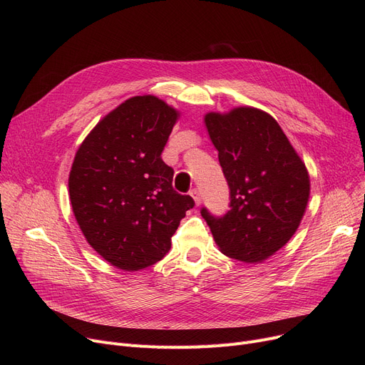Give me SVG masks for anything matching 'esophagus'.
<instances>
[{"label":"esophagus","mask_w":365,"mask_h":365,"mask_svg":"<svg viewBox=\"0 0 365 365\" xmlns=\"http://www.w3.org/2000/svg\"><path fill=\"white\" fill-rule=\"evenodd\" d=\"M190 197L194 198V201H195V204H197V205H200V204H201V194H200V190H198L197 187H194L192 190H190Z\"/></svg>","instance_id":"esophagus-1"}]
</instances>
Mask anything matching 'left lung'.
Segmentation results:
<instances>
[{
	"instance_id": "left-lung-1",
	"label": "left lung",
	"mask_w": 365,
	"mask_h": 365,
	"mask_svg": "<svg viewBox=\"0 0 365 365\" xmlns=\"http://www.w3.org/2000/svg\"><path fill=\"white\" fill-rule=\"evenodd\" d=\"M204 123L231 189V210L215 217L202 208L201 216L225 256L262 263L297 231L311 194L308 168L262 109L207 112Z\"/></svg>"
}]
</instances>
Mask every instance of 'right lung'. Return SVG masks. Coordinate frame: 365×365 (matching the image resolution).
<instances>
[{
    "mask_svg": "<svg viewBox=\"0 0 365 365\" xmlns=\"http://www.w3.org/2000/svg\"><path fill=\"white\" fill-rule=\"evenodd\" d=\"M180 117L157 96L127 99L94 125L69 173L72 212L87 242L118 269L160 262L194 200L173 189L161 160Z\"/></svg>",
    "mask_w": 365,
    "mask_h": 365,
    "instance_id": "obj_1",
    "label": "right lung"
}]
</instances>
